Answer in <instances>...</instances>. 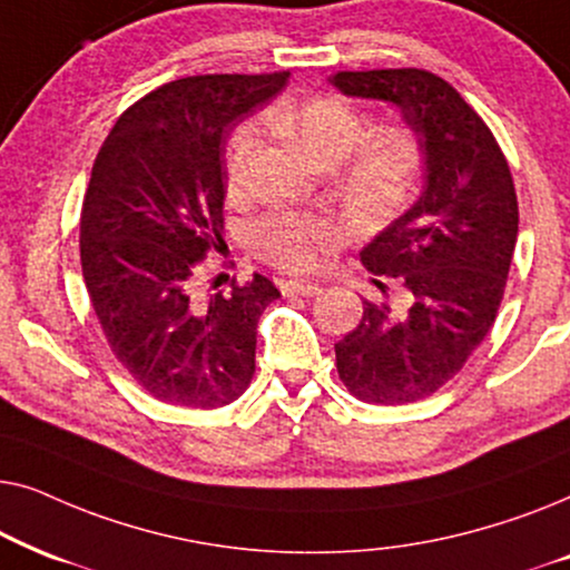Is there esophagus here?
Wrapping results in <instances>:
<instances>
[{
  "label": "esophagus",
  "instance_id": "1",
  "mask_svg": "<svg viewBox=\"0 0 570 570\" xmlns=\"http://www.w3.org/2000/svg\"><path fill=\"white\" fill-rule=\"evenodd\" d=\"M279 287H283L285 295H318L322 293V285L308 283V279H285Z\"/></svg>",
  "mask_w": 570,
  "mask_h": 570
}]
</instances>
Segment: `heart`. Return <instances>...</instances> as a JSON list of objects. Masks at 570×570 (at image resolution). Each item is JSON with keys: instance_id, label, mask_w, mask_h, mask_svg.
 <instances>
[{"instance_id": "obj_1", "label": "heart", "mask_w": 570, "mask_h": 570, "mask_svg": "<svg viewBox=\"0 0 570 570\" xmlns=\"http://www.w3.org/2000/svg\"><path fill=\"white\" fill-rule=\"evenodd\" d=\"M272 124L285 129L322 166H334L351 153L340 176V194L357 223H389L410 205L423 170V155L410 129L384 127L363 139L368 121L340 98L277 108ZM259 153L262 127L246 121L233 135L225 158V184L230 194H240L252 184ZM342 236L340 223L322 215H269L254 228L264 259L295 272L314 267Z\"/></svg>"}]
</instances>
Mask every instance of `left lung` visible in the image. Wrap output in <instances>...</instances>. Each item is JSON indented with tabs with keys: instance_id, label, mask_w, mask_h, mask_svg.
Segmentation results:
<instances>
[{
	"instance_id": "obj_1",
	"label": "left lung",
	"mask_w": 570,
	"mask_h": 570,
	"mask_svg": "<svg viewBox=\"0 0 570 570\" xmlns=\"http://www.w3.org/2000/svg\"><path fill=\"white\" fill-rule=\"evenodd\" d=\"M330 82L400 108L423 155L417 202L361 252L373 275L402 291L392 303L363 301L361 324L334 345L350 394L407 404L454 379L493 326L517 246V191L493 131L441 77L371 69Z\"/></svg>"
}]
</instances>
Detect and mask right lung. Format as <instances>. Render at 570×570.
<instances>
[{
	"mask_svg": "<svg viewBox=\"0 0 570 570\" xmlns=\"http://www.w3.org/2000/svg\"><path fill=\"white\" fill-rule=\"evenodd\" d=\"M291 72L199 75L127 108L100 147L80 215V259L114 355L155 400L215 410L254 376L256 324L277 298L256 275L230 293L194 285L223 244L225 147Z\"/></svg>",
	"mask_w": 570,
	"mask_h": 570,
	"instance_id": "1",
	"label": "right lung"
}]
</instances>
